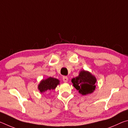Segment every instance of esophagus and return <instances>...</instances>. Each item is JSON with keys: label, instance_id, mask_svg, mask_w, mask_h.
Here are the masks:
<instances>
[{"label": "esophagus", "instance_id": "34e87169", "mask_svg": "<svg viewBox=\"0 0 128 128\" xmlns=\"http://www.w3.org/2000/svg\"><path fill=\"white\" fill-rule=\"evenodd\" d=\"M62 80L64 82H67L68 81V78L67 76H63L62 77Z\"/></svg>", "mask_w": 128, "mask_h": 128}]
</instances>
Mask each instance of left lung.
I'll list each match as a JSON object with an SVG mask.
<instances>
[{"label":"left lung","instance_id":"8db88e82","mask_svg":"<svg viewBox=\"0 0 128 128\" xmlns=\"http://www.w3.org/2000/svg\"><path fill=\"white\" fill-rule=\"evenodd\" d=\"M73 85L82 95L92 94L96 88V78L88 70H82L77 77L72 79Z\"/></svg>","mask_w":128,"mask_h":128}]
</instances>
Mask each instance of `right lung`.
I'll use <instances>...</instances> for the list:
<instances>
[{"mask_svg":"<svg viewBox=\"0 0 128 128\" xmlns=\"http://www.w3.org/2000/svg\"><path fill=\"white\" fill-rule=\"evenodd\" d=\"M60 84V81L57 78L50 77L46 79L41 80L38 85V90L40 93L54 90Z\"/></svg>","mask_w":128,"mask_h":128,"instance_id":"obj_1","label":"right lung"}]
</instances>
